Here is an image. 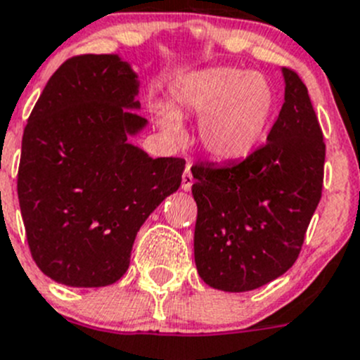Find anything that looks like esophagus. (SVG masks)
<instances>
[{
    "mask_svg": "<svg viewBox=\"0 0 360 360\" xmlns=\"http://www.w3.org/2000/svg\"><path fill=\"white\" fill-rule=\"evenodd\" d=\"M181 186H183L184 191H190L191 186H193V174H191L190 167H186L183 174V181H181Z\"/></svg>",
    "mask_w": 360,
    "mask_h": 360,
    "instance_id": "esophagus-1",
    "label": "esophagus"
}]
</instances>
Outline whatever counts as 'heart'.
I'll return each mask as SVG.
<instances>
[{
  "instance_id": "1",
  "label": "heart",
  "mask_w": 360,
  "mask_h": 360,
  "mask_svg": "<svg viewBox=\"0 0 360 360\" xmlns=\"http://www.w3.org/2000/svg\"><path fill=\"white\" fill-rule=\"evenodd\" d=\"M276 107L273 87L262 75L236 68H209L188 73L174 82L170 109L177 116H200V141L218 160L250 155L264 137ZM163 127L177 131L172 114H163Z\"/></svg>"
}]
</instances>
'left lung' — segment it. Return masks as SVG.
Here are the masks:
<instances>
[{"instance_id": "1", "label": "left lung", "mask_w": 360, "mask_h": 360, "mask_svg": "<svg viewBox=\"0 0 360 360\" xmlns=\"http://www.w3.org/2000/svg\"><path fill=\"white\" fill-rule=\"evenodd\" d=\"M281 72L285 103L267 142L243 162L191 167L195 264L223 292L255 290L287 273L322 197V128L301 77Z\"/></svg>"}]
</instances>
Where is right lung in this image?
<instances>
[{
    "mask_svg": "<svg viewBox=\"0 0 360 360\" xmlns=\"http://www.w3.org/2000/svg\"><path fill=\"white\" fill-rule=\"evenodd\" d=\"M137 73L116 54L70 58L52 73L22 135L17 195L33 260L66 287L112 285L127 273L148 216L181 186L183 158L130 144Z\"/></svg>",
    "mask_w": 360,
    "mask_h": 360,
    "instance_id": "1",
    "label": "right lung"
}]
</instances>
